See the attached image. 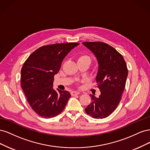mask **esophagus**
Returning a JSON list of instances; mask_svg holds the SVG:
<instances>
[{"mask_svg": "<svg viewBox=\"0 0 150 150\" xmlns=\"http://www.w3.org/2000/svg\"><path fill=\"white\" fill-rule=\"evenodd\" d=\"M79 94V91H72L71 93V96H75V95H78Z\"/></svg>", "mask_w": 150, "mask_h": 150, "instance_id": "1", "label": "esophagus"}]
</instances>
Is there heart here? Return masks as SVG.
Segmentation results:
<instances>
[{"label": "heart", "instance_id": "1", "mask_svg": "<svg viewBox=\"0 0 150 150\" xmlns=\"http://www.w3.org/2000/svg\"><path fill=\"white\" fill-rule=\"evenodd\" d=\"M88 61V62H91V58L88 55H85V54H83V55L80 56L78 58V61Z\"/></svg>", "mask_w": 150, "mask_h": 150}]
</instances>
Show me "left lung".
<instances>
[{
    "instance_id": "1",
    "label": "left lung",
    "mask_w": 150,
    "mask_h": 150,
    "mask_svg": "<svg viewBox=\"0 0 150 150\" xmlns=\"http://www.w3.org/2000/svg\"><path fill=\"white\" fill-rule=\"evenodd\" d=\"M96 56L98 70L96 77L101 94L98 98L90 94L92 102L85 108L93 118L103 119L114 111L121 99L128 76V69L123 57L116 50L102 42H84Z\"/></svg>"
}]
</instances>
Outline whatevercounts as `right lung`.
<instances>
[{
	"instance_id": "1",
	"label": "right lung",
	"mask_w": 150,
	"mask_h": 150,
	"mask_svg": "<svg viewBox=\"0 0 150 150\" xmlns=\"http://www.w3.org/2000/svg\"><path fill=\"white\" fill-rule=\"evenodd\" d=\"M77 42L54 44L40 47L32 53L21 69V86L30 106L44 118L59 115L64 110L70 93L54 90V76L61 63Z\"/></svg>"
}]
</instances>
